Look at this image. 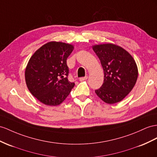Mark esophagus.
<instances>
[{
	"label": "esophagus",
	"instance_id": "1",
	"mask_svg": "<svg viewBox=\"0 0 157 157\" xmlns=\"http://www.w3.org/2000/svg\"><path fill=\"white\" fill-rule=\"evenodd\" d=\"M87 76H85V77H83V78H79V81L80 82H83V81H85V80H86L87 79Z\"/></svg>",
	"mask_w": 157,
	"mask_h": 157
}]
</instances>
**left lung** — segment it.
Masks as SVG:
<instances>
[{
  "label": "left lung",
  "mask_w": 157,
  "mask_h": 157,
  "mask_svg": "<svg viewBox=\"0 0 157 157\" xmlns=\"http://www.w3.org/2000/svg\"><path fill=\"white\" fill-rule=\"evenodd\" d=\"M104 71L102 86L95 92L108 104L120 102L132 91L138 78V67L124 48L111 43L92 46Z\"/></svg>",
  "instance_id": "left-lung-1"
}]
</instances>
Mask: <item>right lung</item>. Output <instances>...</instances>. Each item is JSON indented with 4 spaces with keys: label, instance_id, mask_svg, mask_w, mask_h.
Here are the masks:
<instances>
[{
    "label": "right lung",
    "instance_id": "1",
    "mask_svg": "<svg viewBox=\"0 0 157 157\" xmlns=\"http://www.w3.org/2000/svg\"><path fill=\"white\" fill-rule=\"evenodd\" d=\"M74 49L72 44L52 41L31 56L25 69L28 89L40 102L50 106L61 104L75 83L68 81L66 60Z\"/></svg>",
    "mask_w": 157,
    "mask_h": 157
}]
</instances>
